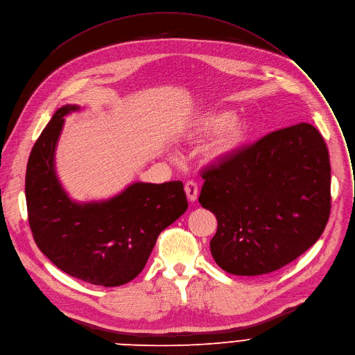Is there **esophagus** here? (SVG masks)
<instances>
[{
  "instance_id": "esophagus-1",
  "label": "esophagus",
  "mask_w": 355,
  "mask_h": 355,
  "mask_svg": "<svg viewBox=\"0 0 355 355\" xmlns=\"http://www.w3.org/2000/svg\"><path fill=\"white\" fill-rule=\"evenodd\" d=\"M184 189H185L187 198H188L191 202L197 201V198H198V184H197L196 181H187Z\"/></svg>"
}]
</instances>
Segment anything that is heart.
Segmentation results:
<instances>
[{"instance_id": "b5f03b06", "label": "heart", "mask_w": 355, "mask_h": 355, "mask_svg": "<svg viewBox=\"0 0 355 355\" xmlns=\"http://www.w3.org/2000/svg\"><path fill=\"white\" fill-rule=\"evenodd\" d=\"M254 124L250 119H235V113L227 109H209L192 119L187 137L189 140H204L218 137L208 148L214 161H225L238 155L252 140Z\"/></svg>"}]
</instances>
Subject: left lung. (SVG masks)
<instances>
[{
	"label": "left lung",
	"instance_id": "1",
	"mask_svg": "<svg viewBox=\"0 0 355 355\" xmlns=\"http://www.w3.org/2000/svg\"><path fill=\"white\" fill-rule=\"evenodd\" d=\"M200 204L218 220L209 248L238 276L275 272L313 246L331 209V167L309 123L272 132L202 173Z\"/></svg>",
	"mask_w": 355,
	"mask_h": 355
}]
</instances>
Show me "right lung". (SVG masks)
<instances>
[{
    "label": "right lung",
    "instance_id": "1",
    "mask_svg": "<svg viewBox=\"0 0 355 355\" xmlns=\"http://www.w3.org/2000/svg\"><path fill=\"white\" fill-rule=\"evenodd\" d=\"M79 109H58L31 151L25 175L29 227L41 252L62 272L92 284L121 286L144 269L158 235L188 202L181 181L135 182L106 201H72L55 171V148L65 116Z\"/></svg>",
    "mask_w": 355,
    "mask_h": 355
}]
</instances>
